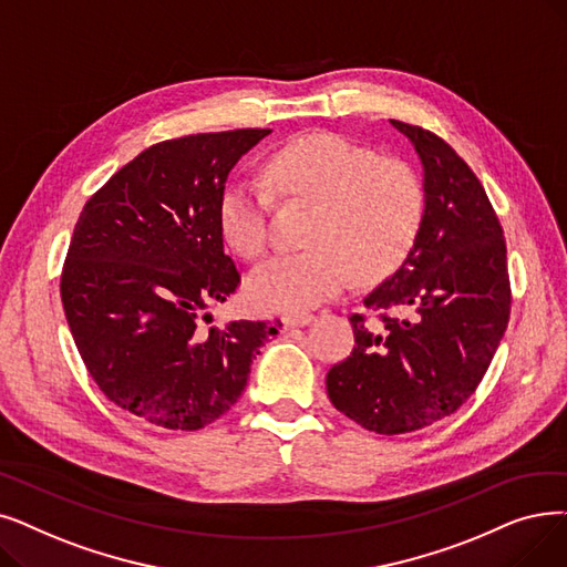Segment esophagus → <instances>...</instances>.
<instances>
[{"label": "esophagus", "instance_id": "1", "mask_svg": "<svg viewBox=\"0 0 567 567\" xmlns=\"http://www.w3.org/2000/svg\"><path fill=\"white\" fill-rule=\"evenodd\" d=\"M312 315L310 312H299V315H285L282 317V324L285 329H297V327H306L312 322Z\"/></svg>", "mask_w": 567, "mask_h": 567}]
</instances>
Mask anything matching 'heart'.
<instances>
[{
	"label": "heart",
	"instance_id": "b5f03b06",
	"mask_svg": "<svg viewBox=\"0 0 567 567\" xmlns=\"http://www.w3.org/2000/svg\"><path fill=\"white\" fill-rule=\"evenodd\" d=\"M270 185L287 199L315 202L310 250L280 255L250 278L259 308L303 312L333 299L352 274L378 278L396 268L422 231L426 192L420 174L401 159L333 132L287 141L268 157ZM268 189L248 176L219 194V229L245 259L268 250Z\"/></svg>",
	"mask_w": 567,
	"mask_h": 567
}]
</instances>
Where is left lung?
I'll list each match as a JSON object with an SVG mask.
<instances>
[{
  "label": "left lung",
  "mask_w": 567,
  "mask_h": 567,
  "mask_svg": "<svg viewBox=\"0 0 567 567\" xmlns=\"http://www.w3.org/2000/svg\"><path fill=\"white\" fill-rule=\"evenodd\" d=\"M424 166L426 215L401 268L352 315L354 350L327 373L329 399L368 431H420L473 396L509 319L507 248L488 196L450 143L391 120Z\"/></svg>",
  "instance_id": "8db88e82"
}]
</instances>
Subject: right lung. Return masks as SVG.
<instances>
[{
    "label": "right lung",
    "instance_id": "add662e5",
    "mask_svg": "<svg viewBox=\"0 0 567 567\" xmlns=\"http://www.w3.org/2000/svg\"><path fill=\"white\" fill-rule=\"evenodd\" d=\"M270 130L192 134L151 145L90 196L62 268V306L87 373L117 408L199 431L248 384L276 322L199 331L240 274L225 255L219 194Z\"/></svg>",
    "mask_w": 567,
    "mask_h": 567
}]
</instances>
